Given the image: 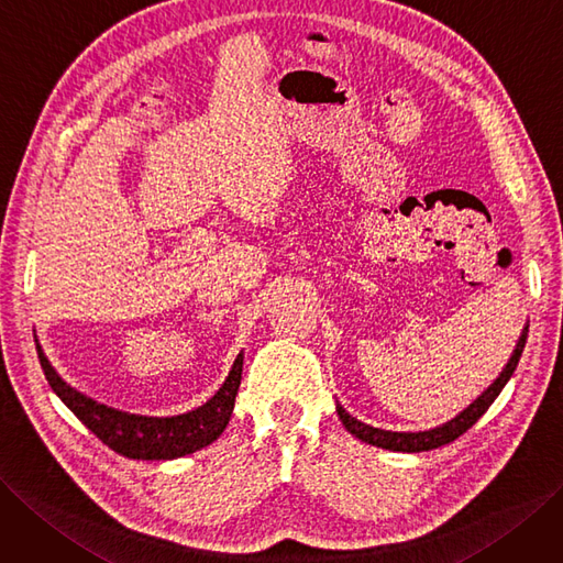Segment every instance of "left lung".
Returning a JSON list of instances; mask_svg holds the SVG:
<instances>
[{
  "mask_svg": "<svg viewBox=\"0 0 563 563\" xmlns=\"http://www.w3.org/2000/svg\"><path fill=\"white\" fill-rule=\"evenodd\" d=\"M527 334H529V322L525 324L522 334H519V341L512 350V355L508 360V364L504 366V371L498 373V378L477 397L473 404H468L460 415H454L452 420H448L441 427H433L427 431H387V429H378V427H371L360 422L357 418H352V415L336 404V412L343 422V427L355 435V439L368 443V445H376L383 450H391V452H424V450H435L441 445L452 443L454 439H460L464 431H468L477 420L483 418L487 412V408L494 404V399L501 394V389L506 387V383L510 380V376L515 373L519 357H522V350L527 345Z\"/></svg>",
  "mask_w": 563,
  "mask_h": 563,
  "instance_id": "obj_1",
  "label": "left lung"
}]
</instances>
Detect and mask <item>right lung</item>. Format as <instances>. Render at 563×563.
Masks as SVG:
<instances>
[{"label": "right lung", "instance_id": "1", "mask_svg": "<svg viewBox=\"0 0 563 563\" xmlns=\"http://www.w3.org/2000/svg\"><path fill=\"white\" fill-rule=\"evenodd\" d=\"M36 355L41 368L46 373L51 389L57 394L76 418L86 424L97 439L130 460H178V456L192 454L206 445L218 441V435L229 424L234 412V401L241 385L243 352L232 364V371L224 378L222 387L203 406L187 410L172 418H151V415L124 412L111 406H103L76 387L59 378V373L51 366L48 357L36 341Z\"/></svg>", "mask_w": 563, "mask_h": 563}]
</instances>
